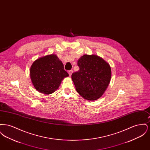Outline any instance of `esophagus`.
I'll return each instance as SVG.
<instances>
[{"mask_svg":"<svg viewBox=\"0 0 150 150\" xmlns=\"http://www.w3.org/2000/svg\"><path fill=\"white\" fill-rule=\"evenodd\" d=\"M68 72H69V75H70V76H71L72 75V72H73V70H69Z\"/></svg>","mask_w":150,"mask_h":150,"instance_id":"1","label":"esophagus"}]
</instances>
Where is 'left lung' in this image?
Returning a JSON list of instances; mask_svg holds the SVG:
<instances>
[{"instance_id":"1","label":"left lung","mask_w":150,"mask_h":150,"mask_svg":"<svg viewBox=\"0 0 150 150\" xmlns=\"http://www.w3.org/2000/svg\"><path fill=\"white\" fill-rule=\"evenodd\" d=\"M78 65L80 69L71 76L77 92L86 100H97L110 83L111 77L110 65L100 57L87 54L79 58Z\"/></svg>"}]
</instances>
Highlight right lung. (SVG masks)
Returning <instances> with one entry per match:
<instances>
[{"mask_svg":"<svg viewBox=\"0 0 150 150\" xmlns=\"http://www.w3.org/2000/svg\"><path fill=\"white\" fill-rule=\"evenodd\" d=\"M68 76L64 64L54 54L36 59L30 68V77L34 87L45 94L53 93L62 79Z\"/></svg>","mask_w":150,"mask_h":150,"instance_id":"add662e5","label":"right lung"}]
</instances>
